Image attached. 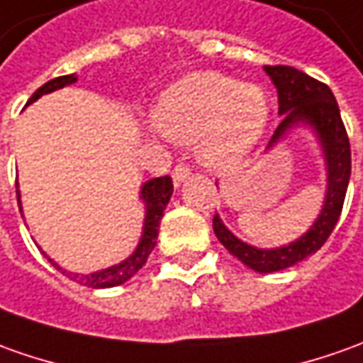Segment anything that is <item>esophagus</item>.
<instances>
[{"mask_svg":"<svg viewBox=\"0 0 363 363\" xmlns=\"http://www.w3.org/2000/svg\"><path fill=\"white\" fill-rule=\"evenodd\" d=\"M191 177V169L189 167H184V164H177L174 167V171H172V182H174V186H181L182 182L186 181Z\"/></svg>","mask_w":363,"mask_h":363,"instance_id":"1","label":"esophagus"}]
</instances>
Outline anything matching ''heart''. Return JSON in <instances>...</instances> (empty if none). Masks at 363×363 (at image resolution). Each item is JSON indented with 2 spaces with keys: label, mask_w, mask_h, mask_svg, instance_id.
Instances as JSON below:
<instances>
[{
  "label": "heart",
  "mask_w": 363,
  "mask_h": 363,
  "mask_svg": "<svg viewBox=\"0 0 363 363\" xmlns=\"http://www.w3.org/2000/svg\"><path fill=\"white\" fill-rule=\"evenodd\" d=\"M162 137L192 145L201 164L216 172L242 164L270 123V101L256 83L216 71H194L161 93L150 111Z\"/></svg>",
  "instance_id": "obj_1"
}]
</instances>
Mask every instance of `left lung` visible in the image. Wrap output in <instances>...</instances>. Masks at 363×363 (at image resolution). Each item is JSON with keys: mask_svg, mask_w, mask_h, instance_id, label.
I'll return each mask as SVG.
<instances>
[{"mask_svg": "<svg viewBox=\"0 0 363 363\" xmlns=\"http://www.w3.org/2000/svg\"><path fill=\"white\" fill-rule=\"evenodd\" d=\"M264 71L278 91V115H282V123L268 143V150L274 149L296 129H310L320 145L326 167V194L322 211L302 236L284 246L258 248L244 242L226 228L218 214L214 216V234L224 248L254 272L270 274L302 262L324 246L344 206L352 172V155L340 107L328 85L286 65H266Z\"/></svg>", "mask_w": 363, "mask_h": 363, "instance_id": "left-lung-1", "label": "left lung"}]
</instances>
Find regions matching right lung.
<instances>
[{
  "label": "right lung",
  "mask_w": 363,
  "mask_h": 363,
  "mask_svg": "<svg viewBox=\"0 0 363 363\" xmlns=\"http://www.w3.org/2000/svg\"><path fill=\"white\" fill-rule=\"evenodd\" d=\"M77 79L79 77L75 75V73H71V75H63V77L47 81L43 87H39L35 93L31 95V99L27 101V105L35 103L37 99L43 97V95H47V93H53V91H57V89H63V87H67V85L77 83ZM16 186H17V202H19V211L23 213V208H21L19 182H16ZM171 194H172L171 177H159V179H150V181L143 182V186H140V192H139V199L143 201V204H145L143 233H140L137 248H135V250H133L125 260H121L119 264H113L109 266V268H101V270L89 272V274H79V272H71V270L61 268V266H59L51 256H47V252L41 250V246H39V250H41V254L45 256L51 264L57 268L61 274H65L69 280H73V282H77V284L87 286V288H95V290H99V288H113V286L125 284L127 280H130V278L137 274L140 268L145 266L147 258H149V254L152 252V248L157 246V236H159V226H161L162 213H164L167 204H169V201H171Z\"/></svg>",
  "instance_id": "obj_1"
}]
</instances>
